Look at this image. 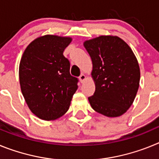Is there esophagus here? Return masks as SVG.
<instances>
[{"instance_id": "esophagus-1", "label": "esophagus", "mask_w": 159, "mask_h": 159, "mask_svg": "<svg viewBox=\"0 0 159 159\" xmlns=\"http://www.w3.org/2000/svg\"><path fill=\"white\" fill-rule=\"evenodd\" d=\"M79 79H80V81L81 83H84V81H85V80H86V75H84V74H82L79 77Z\"/></svg>"}]
</instances>
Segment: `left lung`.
<instances>
[{
	"mask_svg": "<svg viewBox=\"0 0 159 159\" xmlns=\"http://www.w3.org/2000/svg\"><path fill=\"white\" fill-rule=\"evenodd\" d=\"M84 46L92 61L95 93L88 98L93 110L107 117H119L135 99L140 81L139 62L132 49L117 36H99Z\"/></svg>",
	"mask_w": 159,
	"mask_h": 159,
	"instance_id": "obj_1",
	"label": "left lung"
}]
</instances>
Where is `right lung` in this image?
<instances>
[{"label":"right lung","instance_id":"right-lung-1","mask_svg":"<svg viewBox=\"0 0 159 159\" xmlns=\"http://www.w3.org/2000/svg\"><path fill=\"white\" fill-rule=\"evenodd\" d=\"M71 40L70 36H39L22 55L20 89L29 108L39 119L55 120L69 109L78 80L70 74V63L63 53Z\"/></svg>","mask_w":159,"mask_h":159}]
</instances>
